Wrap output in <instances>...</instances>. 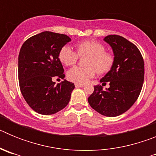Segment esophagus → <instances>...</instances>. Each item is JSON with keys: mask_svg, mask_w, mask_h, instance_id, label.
Instances as JSON below:
<instances>
[{"mask_svg": "<svg viewBox=\"0 0 156 156\" xmlns=\"http://www.w3.org/2000/svg\"><path fill=\"white\" fill-rule=\"evenodd\" d=\"M75 87H76V88L83 87H84V85H83V84H80V83H76Z\"/></svg>", "mask_w": 156, "mask_h": 156, "instance_id": "esophagus-1", "label": "esophagus"}]
</instances>
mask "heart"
<instances>
[{"instance_id":"heart-1","label":"heart","mask_w":156,"mask_h":156,"mask_svg":"<svg viewBox=\"0 0 156 156\" xmlns=\"http://www.w3.org/2000/svg\"><path fill=\"white\" fill-rule=\"evenodd\" d=\"M87 56V67L75 66L67 73L70 81L80 84L86 83L93 78L96 73L105 74L112 69L115 63V56L112 53L105 51V47L101 43L95 41H84L76 44V52L68 45L63 46L58 52V58L66 66H73L79 57Z\"/></svg>"}]
</instances>
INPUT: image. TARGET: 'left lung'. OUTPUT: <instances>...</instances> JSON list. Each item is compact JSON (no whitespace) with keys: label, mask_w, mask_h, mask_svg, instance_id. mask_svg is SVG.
Listing matches in <instances>:
<instances>
[{"label":"left lung","mask_w":156,"mask_h":156,"mask_svg":"<svg viewBox=\"0 0 156 156\" xmlns=\"http://www.w3.org/2000/svg\"><path fill=\"white\" fill-rule=\"evenodd\" d=\"M104 41L111 46L115 63L100 82H108L105 90L101 85L94 86L88 102L98 113L115 117L124 113L137 101L144 83V63L138 48L124 37L108 35ZM103 85V84H102Z\"/></svg>","instance_id":"left-lung-1"}]
</instances>
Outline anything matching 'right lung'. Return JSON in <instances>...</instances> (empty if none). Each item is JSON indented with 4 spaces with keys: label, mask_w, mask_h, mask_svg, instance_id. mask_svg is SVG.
Here are the masks:
<instances>
[{
    "label": "right lung",
    "mask_w": 156,
    "mask_h": 156,
    "mask_svg": "<svg viewBox=\"0 0 156 156\" xmlns=\"http://www.w3.org/2000/svg\"><path fill=\"white\" fill-rule=\"evenodd\" d=\"M71 39L65 34L45 31L25 41L19 55V82L23 98L39 114L52 115L69 104L73 83L64 80L55 84L54 78L64 79L58 52Z\"/></svg>",
    "instance_id": "add662e5"
}]
</instances>
